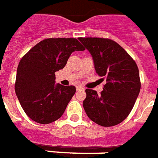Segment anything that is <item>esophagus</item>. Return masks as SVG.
I'll use <instances>...</instances> for the list:
<instances>
[{
	"label": "esophagus",
	"mask_w": 158,
	"mask_h": 158,
	"mask_svg": "<svg viewBox=\"0 0 158 158\" xmlns=\"http://www.w3.org/2000/svg\"><path fill=\"white\" fill-rule=\"evenodd\" d=\"M76 89H77V90H80V89H84V88H83L82 86L79 85V86H76Z\"/></svg>",
	"instance_id": "obj_1"
}]
</instances>
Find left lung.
Wrapping results in <instances>:
<instances>
[{"instance_id":"obj_1","label":"left lung","mask_w":158,"mask_h":158,"mask_svg":"<svg viewBox=\"0 0 158 158\" xmlns=\"http://www.w3.org/2000/svg\"><path fill=\"white\" fill-rule=\"evenodd\" d=\"M93 57L98 75L106 79L100 94L86 89L83 106L88 117L102 127H113L131 111L141 89L135 60L116 42L101 37H79Z\"/></svg>"}]
</instances>
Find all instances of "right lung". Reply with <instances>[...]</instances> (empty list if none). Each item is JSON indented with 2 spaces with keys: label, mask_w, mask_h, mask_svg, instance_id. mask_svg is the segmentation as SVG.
Wrapping results in <instances>:
<instances>
[{
  "label": "right lung",
  "mask_w": 158,
  "mask_h": 158,
  "mask_svg": "<svg viewBox=\"0 0 158 158\" xmlns=\"http://www.w3.org/2000/svg\"><path fill=\"white\" fill-rule=\"evenodd\" d=\"M85 49L76 38L52 37L41 41L22 58L15 91L32 121L49 124L63 115L76 88L55 85V72L64 69L72 52Z\"/></svg>",
  "instance_id": "obj_1"
}]
</instances>
